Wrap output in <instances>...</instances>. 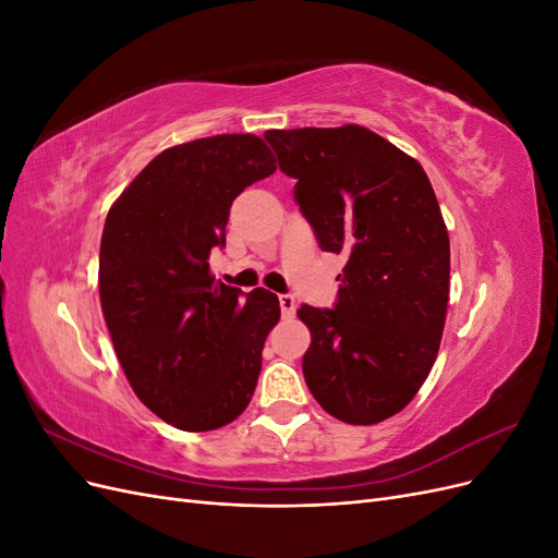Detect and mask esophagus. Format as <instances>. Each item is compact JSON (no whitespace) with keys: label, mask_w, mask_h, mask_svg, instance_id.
<instances>
[{"label":"esophagus","mask_w":558,"mask_h":558,"mask_svg":"<svg viewBox=\"0 0 558 558\" xmlns=\"http://www.w3.org/2000/svg\"><path fill=\"white\" fill-rule=\"evenodd\" d=\"M279 307L283 316H293L295 314V295L291 293H281L279 295Z\"/></svg>","instance_id":"esophagus-1"}]
</instances>
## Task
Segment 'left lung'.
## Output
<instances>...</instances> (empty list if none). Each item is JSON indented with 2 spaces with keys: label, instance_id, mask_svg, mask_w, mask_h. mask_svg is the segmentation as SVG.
<instances>
[{
  "label": "left lung",
  "instance_id": "left-lung-1",
  "mask_svg": "<svg viewBox=\"0 0 558 558\" xmlns=\"http://www.w3.org/2000/svg\"><path fill=\"white\" fill-rule=\"evenodd\" d=\"M318 246L347 253L332 310L302 305V373L344 424L398 414L426 381L449 300V234L414 158L361 125L269 130Z\"/></svg>",
  "mask_w": 558,
  "mask_h": 558
}]
</instances>
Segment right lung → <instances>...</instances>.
<instances>
[{"label": "right lung", "mask_w": 558, "mask_h": 558, "mask_svg": "<svg viewBox=\"0 0 558 558\" xmlns=\"http://www.w3.org/2000/svg\"><path fill=\"white\" fill-rule=\"evenodd\" d=\"M253 134H216L162 150L109 209L99 246L102 314L134 393L179 430L238 418L256 391L275 293H242L209 275L232 199L275 174Z\"/></svg>", "instance_id": "add662e5"}]
</instances>
